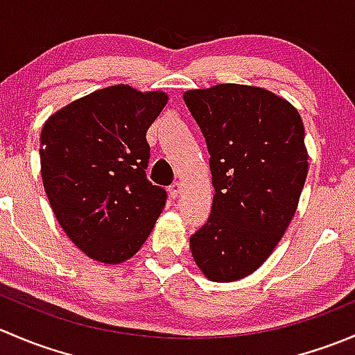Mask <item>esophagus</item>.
Segmentation results:
<instances>
[{
    "mask_svg": "<svg viewBox=\"0 0 355 355\" xmlns=\"http://www.w3.org/2000/svg\"><path fill=\"white\" fill-rule=\"evenodd\" d=\"M180 194H182V184H178V182H175V184L170 187V196H171V198H173V199H177Z\"/></svg>",
    "mask_w": 355,
    "mask_h": 355,
    "instance_id": "1",
    "label": "esophagus"
}]
</instances>
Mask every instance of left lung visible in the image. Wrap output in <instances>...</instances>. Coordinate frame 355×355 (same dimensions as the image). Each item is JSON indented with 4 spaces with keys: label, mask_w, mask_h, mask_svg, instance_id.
<instances>
[{
    "label": "left lung",
    "mask_w": 355,
    "mask_h": 355,
    "mask_svg": "<svg viewBox=\"0 0 355 355\" xmlns=\"http://www.w3.org/2000/svg\"><path fill=\"white\" fill-rule=\"evenodd\" d=\"M184 101L209 151L213 206L191 235L192 257L213 282H235L270 257L295 214L307 177L299 111L252 85L194 89Z\"/></svg>",
    "instance_id": "obj_1"
}]
</instances>
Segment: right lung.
<instances>
[{
  "instance_id": "obj_1",
  "label": "right lung",
  "mask_w": 355,
  "mask_h": 355,
  "mask_svg": "<svg viewBox=\"0 0 355 355\" xmlns=\"http://www.w3.org/2000/svg\"><path fill=\"white\" fill-rule=\"evenodd\" d=\"M161 91L111 85L48 118L41 132V175L56 220L96 261L134 256L151 234L166 191L146 177V132L164 108Z\"/></svg>"
}]
</instances>
